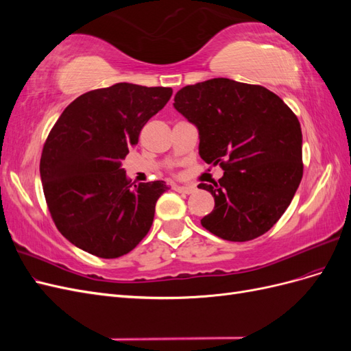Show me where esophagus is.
I'll use <instances>...</instances> for the list:
<instances>
[{
	"mask_svg": "<svg viewBox=\"0 0 351 351\" xmlns=\"http://www.w3.org/2000/svg\"><path fill=\"white\" fill-rule=\"evenodd\" d=\"M176 192H178V193H184V195H190V193H193L195 192V187H192V186H174L173 187Z\"/></svg>",
	"mask_w": 351,
	"mask_h": 351,
	"instance_id": "esophagus-1",
	"label": "esophagus"
}]
</instances>
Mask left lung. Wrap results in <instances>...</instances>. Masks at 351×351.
<instances>
[{"label": "left lung", "instance_id": "8db88e82", "mask_svg": "<svg viewBox=\"0 0 351 351\" xmlns=\"http://www.w3.org/2000/svg\"><path fill=\"white\" fill-rule=\"evenodd\" d=\"M174 108L196 125L200 158L224 169L218 183L197 186L215 199L200 224L228 241L265 234L302 182V129L294 112L267 88L226 77L180 89Z\"/></svg>", "mask_w": 351, "mask_h": 351}]
</instances>
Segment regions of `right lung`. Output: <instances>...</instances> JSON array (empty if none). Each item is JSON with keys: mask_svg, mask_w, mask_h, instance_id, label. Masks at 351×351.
<instances>
[{"mask_svg": "<svg viewBox=\"0 0 351 351\" xmlns=\"http://www.w3.org/2000/svg\"><path fill=\"white\" fill-rule=\"evenodd\" d=\"M171 88L115 83L80 95L52 127L40 156V180L58 231L104 259L133 250L149 231L164 182L130 184L121 161L161 111Z\"/></svg>", "mask_w": 351, "mask_h": 351, "instance_id": "add662e5", "label": "right lung"}]
</instances>
